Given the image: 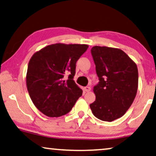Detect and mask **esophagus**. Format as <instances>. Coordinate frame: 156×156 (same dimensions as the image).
Wrapping results in <instances>:
<instances>
[{"instance_id":"34e87169","label":"esophagus","mask_w":156,"mask_h":156,"mask_svg":"<svg viewBox=\"0 0 156 156\" xmlns=\"http://www.w3.org/2000/svg\"><path fill=\"white\" fill-rule=\"evenodd\" d=\"M90 90H91V87H90V86H87V87H84V90H85V92H90Z\"/></svg>"}]
</instances>
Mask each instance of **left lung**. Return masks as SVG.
Instances as JSON below:
<instances>
[{
	"label": "left lung",
	"mask_w": 156,
	"mask_h": 156,
	"mask_svg": "<svg viewBox=\"0 0 156 156\" xmlns=\"http://www.w3.org/2000/svg\"><path fill=\"white\" fill-rule=\"evenodd\" d=\"M91 54L99 81L94 87L96 99L90 108L98 119L111 122L122 117L135 98L137 66L120 49L94 46Z\"/></svg>",
	"instance_id": "8db88e82"
}]
</instances>
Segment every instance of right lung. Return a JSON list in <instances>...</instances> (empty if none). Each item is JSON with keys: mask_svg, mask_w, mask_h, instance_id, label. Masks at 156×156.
<instances>
[{"mask_svg": "<svg viewBox=\"0 0 156 156\" xmlns=\"http://www.w3.org/2000/svg\"><path fill=\"white\" fill-rule=\"evenodd\" d=\"M88 45L57 43L32 56L28 65L27 86L36 107L48 117L68 113L83 94L73 77L76 65ZM69 74L66 80L64 76Z\"/></svg>", "mask_w": 156, "mask_h": 156, "instance_id": "1", "label": "right lung"}]
</instances>
